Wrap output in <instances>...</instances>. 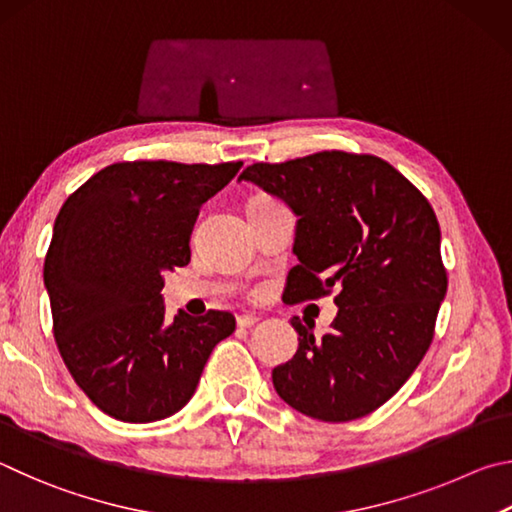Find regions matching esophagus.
Masks as SVG:
<instances>
[{
    "mask_svg": "<svg viewBox=\"0 0 512 512\" xmlns=\"http://www.w3.org/2000/svg\"><path fill=\"white\" fill-rule=\"evenodd\" d=\"M258 321V317H254V315H240L238 317V326L240 328H251Z\"/></svg>",
    "mask_w": 512,
    "mask_h": 512,
    "instance_id": "1",
    "label": "esophagus"
}]
</instances>
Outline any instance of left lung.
<instances>
[{"mask_svg": "<svg viewBox=\"0 0 512 512\" xmlns=\"http://www.w3.org/2000/svg\"><path fill=\"white\" fill-rule=\"evenodd\" d=\"M279 197L297 215L283 299H319L337 290V317L315 337L299 317V348L272 371L292 409L346 423L382 407L434 339L447 292L441 227L425 195L380 157L326 150L254 164L238 177Z\"/></svg>", "mask_w": 512, "mask_h": 512, "instance_id": "left-lung-1", "label": "left lung"}]
</instances>
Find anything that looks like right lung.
<instances>
[{
  "mask_svg": "<svg viewBox=\"0 0 512 512\" xmlns=\"http://www.w3.org/2000/svg\"><path fill=\"white\" fill-rule=\"evenodd\" d=\"M242 161H121L67 197L44 258L53 335L71 378L123 423H155L193 398L231 312L168 321L164 272L191 261L200 206Z\"/></svg>",
  "mask_w": 512,
  "mask_h": 512,
  "instance_id": "1",
  "label": "right lung"
}]
</instances>
